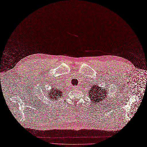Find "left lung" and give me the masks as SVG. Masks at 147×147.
I'll return each instance as SVG.
<instances>
[{
  "label": "left lung",
  "instance_id": "8db88e82",
  "mask_svg": "<svg viewBox=\"0 0 147 147\" xmlns=\"http://www.w3.org/2000/svg\"><path fill=\"white\" fill-rule=\"evenodd\" d=\"M106 89V88H102L95 85L92 86V88H91L90 91H88L89 94L88 97H89V98L91 99L92 103H94L95 105H97V104L101 103L103 100H105L104 98H106V96H107V95L106 92L107 90Z\"/></svg>",
  "mask_w": 147,
  "mask_h": 147
}]
</instances>
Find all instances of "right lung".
Segmentation results:
<instances>
[{"instance_id":"obj_1","label":"right lung","mask_w":147,"mask_h":147,"mask_svg":"<svg viewBox=\"0 0 147 147\" xmlns=\"http://www.w3.org/2000/svg\"><path fill=\"white\" fill-rule=\"evenodd\" d=\"M49 99H51L52 100V101H53V100L54 99V101H55L56 99V97H62V92L61 91H59L58 89L57 88H53L52 90L50 91V92H49Z\"/></svg>"}]
</instances>
